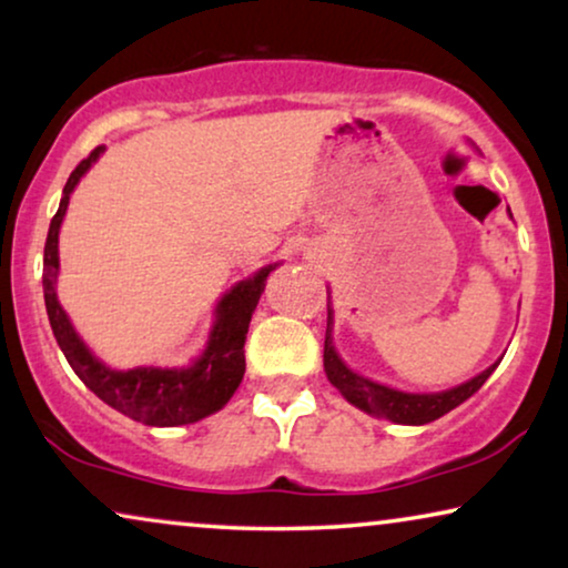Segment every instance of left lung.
Wrapping results in <instances>:
<instances>
[{
    "instance_id": "1",
    "label": "left lung",
    "mask_w": 568,
    "mask_h": 568,
    "mask_svg": "<svg viewBox=\"0 0 568 568\" xmlns=\"http://www.w3.org/2000/svg\"><path fill=\"white\" fill-rule=\"evenodd\" d=\"M331 323H333V310L328 302V328H325V348H323L325 375H328V379L338 387L341 395H344L348 403H354L356 408L367 410L372 416L387 418V422H395V424H414V426L429 424L434 418L449 414V410L460 406L463 400H468L470 395L476 393L488 377H491V372L499 367V362H496L486 372H480L478 377H473L468 383L457 385L453 390H445V393H432V395L400 393V390H393V387L372 383V379L348 369L346 364L341 362L336 348H333Z\"/></svg>"
}]
</instances>
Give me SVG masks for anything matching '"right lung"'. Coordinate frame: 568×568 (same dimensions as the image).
I'll list each match as a JSON object with an SVG mask.
<instances>
[{
  "label": "right lung",
  "mask_w": 568,
  "mask_h": 568,
  "mask_svg": "<svg viewBox=\"0 0 568 568\" xmlns=\"http://www.w3.org/2000/svg\"><path fill=\"white\" fill-rule=\"evenodd\" d=\"M105 146H95L80 165L72 170L64 185L59 212L53 214L49 237L43 247V300L45 313H49L51 331L57 336V344L64 352L69 367L77 372V377L105 400L108 406L121 410L123 416L142 422L146 426H181L193 424L214 410H220L224 403L237 390L240 379L245 375V336L251 325L253 310L258 305L266 276L274 266L261 268L258 274L245 278L232 286L216 305V321L209 336L204 354L199 356L191 367L181 369H160V367H136L126 372H115L105 367L98 356H92L82 338L77 336L72 323L64 313V307L57 300V274H59V227L64 220L69 196L74 185L88 173L92 162L100 158Z\"/></svg>",
  "instance_id": "obj_1"
}]
</instances>
